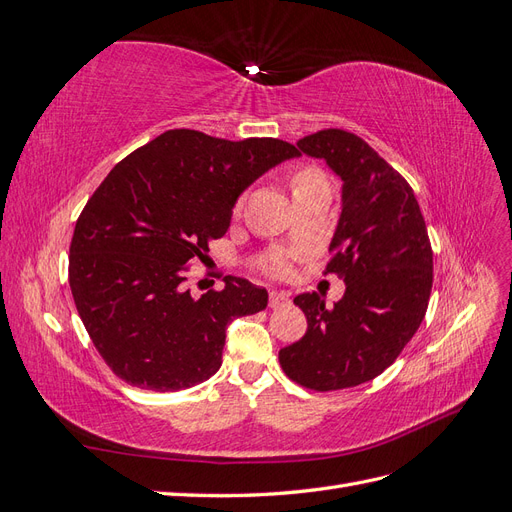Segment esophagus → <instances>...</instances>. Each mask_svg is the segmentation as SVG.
Masks as SVG:
<instances>
[{
  "label": "esophagus",
  "mask_w": 512,
  "mask_h": 512,
  "mask_svg": "<svg viewBox=\"0 0 512 512\" xmlns=\"http://www.w3.org/2000/svg\"><path fill=\"white\" fill-rule=\"evenodd\" d=\"M290 303V294L288 292H277V290H271V294H269V305L273 307V309H277V307H284V305H288Z\"/></svg>",
  "instance_id": "esophagus-1"
}]
</instances>
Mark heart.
Instances as JSON below:
<instances>
[{
	"mask_svg": "<svg viewBox=\"0 0 512 512\" xmlns=\"http://www.w3.org/2000/svg\"><path fill=\"white\" fill-rule=\"evenodd\" d=\"M312 179H318L316 173H312V170H303V173H299L297 177H294V185L299 183H305V181H312ZM267 269L275 275H288L290 269H292V262H290V254L286 252H275L267 258Z\"/></svg>",
	"mask_w": 512,
	"mask_h": 512,
	"instance_id": "b5f03b06",
	"label": "heart"
}]
</instances>
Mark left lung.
Wrapping results in <instances>:
<instances>
[{"mask_svg": "<svg viewBox=\"0 0 512 512\" xmlns=\"http://www.w3.org/2000/svg\"><path fill=\"white\" fill-rule=\"evenodd\" d=\"M297 147L342 179L327 273L344 275L346 292L333 307L324 294L294 297L307 331L280 350V365L305 389H348L393 365L421 327L433 282L431 243L408 181L363 138L329 128Z\"/></svg>", "mask_w": 512, "mask_h": 512, "instance_id": "left-lung-1", "label": "left lung"}]
</instances>
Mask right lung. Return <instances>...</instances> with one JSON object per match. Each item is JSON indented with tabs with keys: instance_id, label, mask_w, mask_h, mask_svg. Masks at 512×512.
I'll use <instances>...</instances> for the list:
<instances>
[{
	"instance_id": "1",
	"label": "right lung",
	"mask_w": 512,
	"mask_h": 512,
	"mask_svg": "<svg viewBox=\"0 0 512 512\" xmlns=\"http://www.w3.org/2000/svg\"><path fill=\"white\" fill-rule=\"evenodd\" d=\"M301 156L280 138L226 141L168 130L123 158L87 200L70 243V288L85 329L113 374L168 393L209 380L228 324L267 307L269 294L226 275L194 297L188 265L226 235L232 207L269 168Z\"/></svg>"
}]
</instances>
